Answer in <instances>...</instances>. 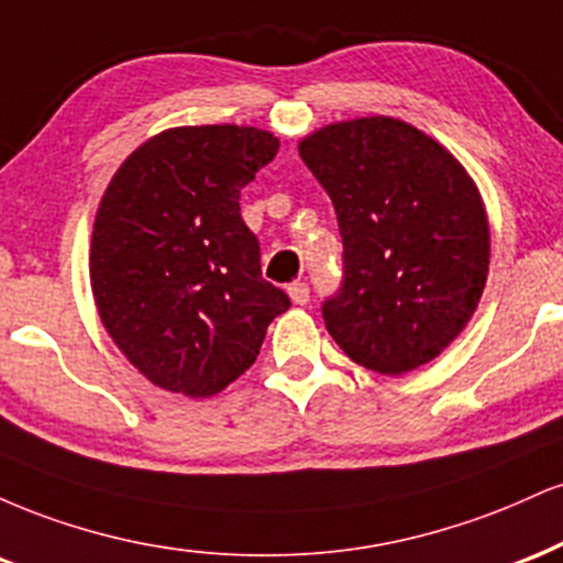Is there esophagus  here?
Here are the masks:
<instances>
[{"mask_svg": "<svg viewBox=\"0 0 563 563\" xmlns=\"http://www.w3.org/2000/svg\"><path fill=\"white\" fill-rule=\"evenodd\" d=\"M287 292H289V297H292V302L295 306H308V300H310V287L306 282H292L287 287Z\"/></svg>", "mask_w": 563, "mask_h": 563, "instance_id": "esophagus-1", "label": "esophagus"}]
</instances>
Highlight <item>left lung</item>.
<instances>
[{"label":"left lung","instance_id":"1","mask_svg":"<svg viewBox=\"0 0 563 563\" xmlns=\"http://www.w3.org/2000/svg\"><path fill=\"white\" fill-rule=\"evenodd\" d=\"M332 197L342 284L321 306L350 361L398 376L440 355L472 319L490 263L474 181L432 136L395 118L332 123L300 142Z\"/></svg>","mask_w":563,"mask_h":563}]
</instances>
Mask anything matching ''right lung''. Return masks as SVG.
Here are the masks:
<instances>
[{"instance_id": "1", "label": "right lung", "mask_w": 563, "mask_h": 563, "mask_svg": "<svg viewBox=\"0 0 563 563\" xmlns=\"http://www.w3.org/2000/svg\"><path fill=\"white\" fill-rule=\"evenodd\" d=\"M279 152L250 125H184L131 152L99 202L91 292L121 353L152 385L210 398L253 366L289 308L263 279L242 189Z\"/></svg>"}]
</instances>
